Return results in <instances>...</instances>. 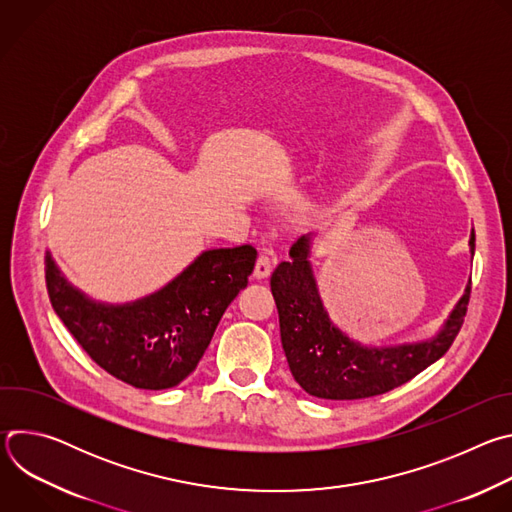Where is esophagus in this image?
<instances>
[{
    "mask_svg": "<svg viewBox=\"0 0 512 512\" xmlns=\"http://www.w3.org/2000/svg\"><path fill=\"white\" fill-rule=\"evenodd\" d=\"M271 267H273V257H271L269 253H261V255L257 257L253 275H255L257 279H265V277L271 273Z\"/></svg>",
    "mask_w": 512,
    "mask_h": 512,
    "instance_id": "esophagus-1",
    "label": "esophagus"
}]
</instances>
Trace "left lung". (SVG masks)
Listing matches in <instances>:
<instances>
[{
	"label": "left lung",
	"instance_id": "1",
	"mask_svg": "<svg viewBox=\"0 0 512 512\" xmlns=\"http://www.w3.org/2000/svg\"><path fill=\"white\" fill-rule=\"evenodd\" d=\"M474 253V233L470 239ZM310 239L302 237L271 273V294L279 314L281 346L298 385L332 401L383 395L417 377L442 358L456 340L470 302V285L444 330L431 340L369 348L342 334L328 318L308 261Z\"/></svg>",
	"mask_w": 512,
	"mask_h": 512
}]
</instances>
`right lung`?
<instances>
[{
	"mask_svg": "<svg viewBox=\"0 0 512 512\" xmlns=\"http://www.w3.org/2000/svg\"><path fill=\"white\" fill-rule=\"evenodd\" d=\"M255 259L251 245L204 251L158 294L105 306L70 287L46 253V289L56 316L103 371L135 389L160 391L196 369Z\"/></svg>",
	"mask_w": 512,
	"mask_h": 512,
	"instance_id": "1",
	"label": "right lung"
}]
</instances>
